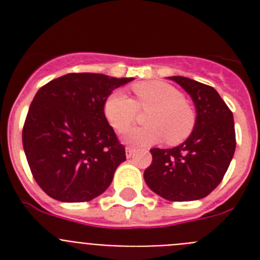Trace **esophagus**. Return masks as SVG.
<instances>
[{
  "instance_id": "34e87169",
  "label": "esophagus",
  "mask_w": 260,
  "mask_h": 260,
  "mask_svg": "<svg viewBox=\"0 0 260 260\" xmlns=\"http://www.w3.org/2000/svg\"><path fill=\"white\" fill-rule=\"evenodd\" d=\"M125 151H126V157H127V158L132 157V156L134 155V152H135V150L133 148V147H126Z\"/></svg>"
}]
</instances>
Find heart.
<instances>
[{"instance_id":"heart-1","label":"heart","mask_w":260,"mask_h":260,"mask_svg":"<svg viewBox=\"0 0 260 260\" xmlns=\"http://www.w3.org/2000/svg\"><path fill=\"white\" fill-rule=\"evenodd\" d=\"M137 102L117 89L107 98L104 114L117 132H126L135 122L139 109H150L147 126L134 127L123 135V141L133 146H152L167 139L178 144L190 137L195 126V114L182 93L165 82H143L133 87Z\"/></svg>"}]
</instances>
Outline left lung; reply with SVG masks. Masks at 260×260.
Segmentation results:
<instances>
[{"label": "left lung", "instance_id": "8db88e82", "mask_svg": "<svg viewBox=\"0 0 260 260\" xmlns=\"http://www.w3.org/2000/svg\"><path fill=\"white\" fill-rule=\"evenodd\" d=\"M168 79L191 98L195 126L180 146L151 150L152 162L144 171V181L167 201H198L217 187L233 158V113L213 87L178 75Z\"/></svg>", "mask_w": 260, "mask_h": 260}]
</instances>
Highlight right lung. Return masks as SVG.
Returning a JSON list of instances; mask_svg holds the SVG:
<instances>
[{"label":"right lung","instance_id":"obj_1","mask_svg":"<svg viewBox=\"0 0 260 260\" xmlns=\"http://www.w3.org/2000/svg\"><path fill=\"white\" fill-rule=\"evenodd\" d=\"M133 79L73 73L39 89L22 141L34 178L50 198L88 202L109 187L126 153L108 123L104 103Z\"/></svg>","mask_w":260,"mask_h":260}]
</instances>
